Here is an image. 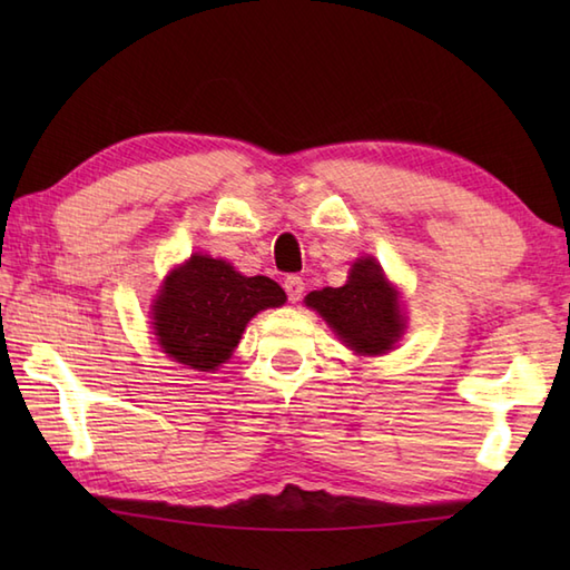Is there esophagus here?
Masks as SVG:
<instances>
[{"instance_id": "esophagus-1", "label": "esophagus", "mask_w": 570, "mask_h": 570, "mask_svg": "<svg viewBox=\"0 0 570 570\" xmlns=\"http://www.w3.org/2000/svg\"><path fill=\"white\" fill-rule=\"evenodd\" d=\"M284 288H286L288 301H292V304H296V301H301V296H304L306 284H304V278H301V276H286Z\"/></svg>"}]
</instances>
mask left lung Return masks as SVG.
Wrapping results in <instances>:
<instances>
[{
	"label": "left lung",
	"mask_w": 570,
	"mask_h": 570,
	"mask_svg": "<svg viewBox=\"0 0 570 570\" xmlns=\"http://www.w3.org/2000/svg\"><path fill=\"white\" fill-rule=\"evenodd\" d=\"M306 306L316 308L331 328L362 355L386 353L404 331L399 296L372 257L353 264L345 286L311 292Z\"/></svg>",
	"instance_id": "8db88e82"
}]
</instances>
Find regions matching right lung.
<instances>
[{"label":"right lung","instance_id":"add662e5","mask_svg":"<svg viewBox=\"0 0 570 570\" xmlns=\"http://www.w3.org/2000/svg\"><path fill=\"white\" fill-rule=\"evenodd\" d=\"M284 301V288L269 276H242L223 259L193 254L166 276L154 331L168 357L208 372L233 355L249 318Z\"/></svg>","mask_w":570,"mask_h":570}]
</instances>
